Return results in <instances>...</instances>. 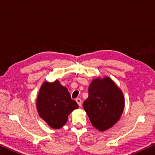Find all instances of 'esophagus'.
Here are the masks:
<instances>
[{"mask_svg": "<svg viewBox=\"0 0 155 155\" xmlns=\"http://www.w3.org/2000/svg\"><path fill=\"white\" fill-rule=\"evenodd\" d=\"M76 101H77V103L78 104V105H79L80 107L81 106V104H82V101H81V99H80V98H77V99H76Z\"/></svg>", "mask_w": 155, "mask_h": 155, "instance_id": "obj_1", "label": "esophagus"}]
</instances>
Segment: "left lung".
Wrapping results in <instances>:
<instances>
[{"label":"left lung","instance_id":"8db88e82","mask_svg":"<svg viewBox=\"0 0 155 155\" xmlns=\"http://www.w3.org/2000/svg\"><path fill=\"white\" fill-rule=\"evenodd\" d=\"M83 107L92 126L100 131L109 129L119 121L124 108L121 90L111 78H96L88 89Z\"/></svg>","mask_w":155,"mask_h":155}]
</instances>
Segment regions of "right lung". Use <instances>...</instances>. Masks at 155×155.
I'll return each mask as SVG.
<instances>
[{"label": "right lung", "mask_w": 155, "mask_h": 155, "mask_svg": "<svg viewBox=\"0 0 155 155\" xmlns=\"http://www.w3.org/2000/svg\"><path fill=\"white\" fill-rule=\"evenodd\" d=\"M36 107L40 117L51 128L59 129L66 124L68 115L78 105L58 81L45 82L39 91Z\"/></svg>", "instance_id": "right-lung-1"}]
</instances>
